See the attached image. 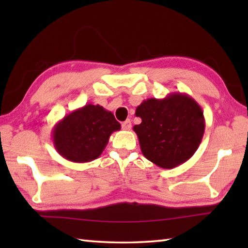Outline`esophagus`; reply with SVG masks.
Here are the masks:
<instances>
[{
	"label": "esophagus",
	"mask_w": 248,
	"mask_h": 248,
	"mask_svg": "<svg viewBox=\"0 0 248 248\" xmlns=\"http://www.w3.org/2000/svg\"><path fill=\"white\" fill-rule=\"evenodd\" d=\"M121 127H123L124 130H130L131 129V121L127 119L125 121H124L123 124H121Z\"/></svg>",
	"instance_id": "obj_1"
}]
</instances>
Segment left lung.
Segmentation results:
<instances>
[{
    "label": "left lung",
    "mask_w": 248,
    "mask_h": 248,
    "mask_svg": "<svg viewBox=\"0 0 248 248\" xmlns=\"http://www.w3.org/2000/svg\"><path fill=\"white\" fill-rule=\"evenodd\" d=\"M141 124L133 127L142 154L158 167L170 170L195 154L202 140L205 121L200 105L184 93L148 98L137 107Z\"/></svg>",
    "instance_id": "obj_1"
}]
</instances>
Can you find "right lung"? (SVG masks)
Here are the masks:
<instances>
[{"instance_id": "obj_1", "label": "right lung", "mask_w": 248, "mask_h": 248, "mask_svg": "<svg viewBox=\"0 0 248 248\" xmlns=\"http://www.w3.org/2000/svg\"><path fill=\"white\" fill-rule=\"evenodd\" d=\"M121 125L111 111L86 104L64 116L52 129V141L62 157L74 163H87L100 156L111 133Z\"/></svg>"}]
</instances>
